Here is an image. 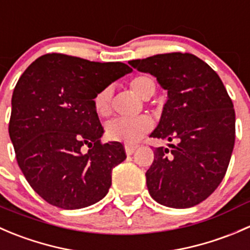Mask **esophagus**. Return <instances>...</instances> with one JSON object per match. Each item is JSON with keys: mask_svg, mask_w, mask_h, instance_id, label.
<instances>
[{"mask_svg": "<svg viewBox=\"0 0 250 250\" xmlns=\"http://www.w3.org/2000/svg\"><path fill=\"white\" fill-rule=\"evenodd\" d=\"M136 149H137V146H135V145H125V152H126V154H127V155L132 154V153L135 152Z\"/></svg>", "mask_w": 250, "mask_h": 250, "instance_id": "obj_1", "label": "esophagus"}]
</instances>
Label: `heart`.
Segmentation results:
<instances>
[{"label": "heart", "instance_id": "1", "mask_svg": "<svg viewBox=\"0 0 250 250\" xmlns=\"http://www.w3.org/2000/svg\"><path fill=\"white\" fill-rule=\"evenodd\" d=\"M130 87L138 97L147 100L154 93L155 81L150 75H137L131 79ZM112 93V87L108 86L102 88L93 98L95 110L101 117H105L110 113ZM150 128L152 122L147 117L115 118L105 124V136L112 141L135 143Z\"/></svg>", "mask_w": 250, "mask_h": 250}]
</instances>
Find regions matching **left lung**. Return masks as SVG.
<instances>
[{"label": "left lung", "mask_w": 250, "mask_h": 250, "mask_svg": "<svg viewBox=\"0 0 250 250\" xmlns=\"http://www.w3.org/2000/svg\"><path fill=\"white\" fill-rule=\"evenodd\" d=\"M128 64L154 75L169 97L150 137L172 143L154 149L146 172L148 192L169 208L197 206L229 167L236 137L233 103L219 75L194 54H155Z\"/></svg>", "instance_id": "obj_1"}]
</instances>
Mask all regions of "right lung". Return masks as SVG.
Segmentation results:
<instances>
[{"label": "right lung", "instance_id": "add662e5", "mask_svg": "<svg viewBox=\"0 0 250 250\" xmlns=\"http://www.w3.org/2000/svg\"><path fill=\"white\" fill-rule=\"evenodd\" d=\"M131 70L120 62L48 53L19 78L9 137L26 181L47 203L80 209L108 193L113 167L126 153L120 142H101L104 130L93 98Z\"/></svg>", "mask_w": 250, "mask_h": 250}]
</instances>
